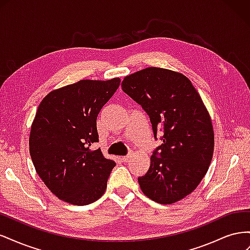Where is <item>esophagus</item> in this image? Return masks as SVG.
<instances>
[{
	"label": "esophagus",
	"instance_id": "obj_1",
	"mask_svg": "<svg viewBox=\"0 0 250 250\" xmlns=\"http://www.w3.org/2000/svg\"><path fill=\"white\" fill-rule=\"evenodd\" d=\"M133 156V151L132 150H130L129 151V153H128L126 156H124L123 157V162H125V163H127V162H129L130 161V158Z\"/></svg>",
	"mask_w": 250,
	"mask_h": 250
}]
</instances>
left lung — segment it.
Returning a JSON list of instances; mask_svg holds the SVG:
<instances>
[{
	"label": "left lung",
	"instance_id": "8db88e82",
	"mask_svg": "<svg viewBox=\"0 0 250 250\" xmlns=\"http://www.w3.org/2000/svg\"><path fill=\"white\" fill-rule=\"evenodd\" d=\"M122 89L147 112L155 140L163 132L150 168L138 178L142 192L162 204L185 198L207 174L214 152L213 125L198 92L185 75L153 66L126 76Z\"/></svg>",
	"mask_w": 250,
	"mask_h": 250
}]
</instances>
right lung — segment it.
Instances as JSON below:
<instances>
[{"mask_svg":"<svg viewBox=\"0 0 250 250\" xmlns=\"http://www.w3.org/2000/svg\"><path fill=\"white\" fill-rule=\"evenodd\" d=\"M120 82L80 80L53 90L37 108L30 155L37 174L59 199L86 206L104 194L116 163L90 146L99 142L97 117Z\"/></svg>","mask_w":250,"mask_h":250,"instance_id":"right-lung-1","label":"right lung"}]
</instances>
